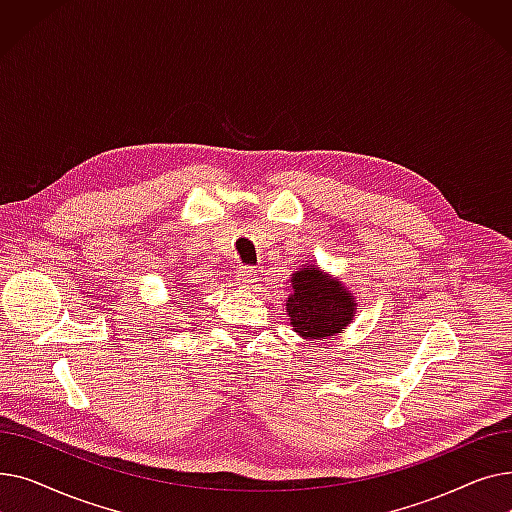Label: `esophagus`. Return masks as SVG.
<instances>
[{
    "instance_id": "obj_1",
    "label": "esophagus",
    "mask_w": 512,
    "mask_h": 512,
    "mask_svg": "<svg viewBox=\"0 0 512 512\" xmlns=\"http://www.w3.org/2000/svg\"><path fill=\"white\" fill-rule=\"evenodd\" d=\"M257 282V272L253 270V267H242V270L238 272V286L245 288V290H251Z\"/></svg>"
}]
</instances>
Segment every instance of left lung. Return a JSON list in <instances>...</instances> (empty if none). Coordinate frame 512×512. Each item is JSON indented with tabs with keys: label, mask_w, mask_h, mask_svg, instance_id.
<instances>
[{
	"label": "left lung",
	"mask_w": 512,
	"mask_h": 512,
	"mask_svg": "<svg viewBox=\"0 0 512 512\" xmlns=\"http://www.w3.org/2000/svg\"><path fill=\"white\" fill-rule=\"evenodd\" d=\"M286 313L292 330L305 340H321L346 330L355 317L357 303L342 282L305 265L290 278Z\"/></svg>",
	"instance_id": "left-lung-1"
}]
</instances>
